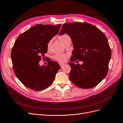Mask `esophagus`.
Here are the masks:
<instances>
[{"mask_svg": "<svg viewBox=\"0 0 123 123\" xmlns=\"http://www.w3.org/2000/svg\"><path fill=\"white\" fill-rule=\"evenodd\" d=\"M59 65H60V67H63V66H64V65H65V64H64V63H59Z\"/></svg>", "mask_w": 123, "mask_h": 123, "instance_id": "obj_1", "label": "esophagus"}]
</instances>
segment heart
Masks as SVG:
<instances>
[{"label":"heart","instance_id":"1","mask_svg":"<svg viewBox=\"0 0 123 123\" xmlns=\"http://www.w3.org/2000/svg\"><path fill=\"white\" fill-rule=\"evenodd\" d=\"M59 39L60 41L64 45L66 42L71 40L70 37L67 34H64L59 36ZM52 43V40H50L47 43V48L48 50H49L51 48V44ZM67 55L65 54H58L54 55L53 56L54 59L58 61H59L60 62H63L65 61Z\"/></svg>","mask_w":123,"mask_h":123}]
</instances>
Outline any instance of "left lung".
Segmentation results:
<instances>
[{
	"instance_id": "left-lung-1",
	"label": "left lung",
	"mask_w": 123,
	"mask_h": 123,
	"mask_svg": "<svg viewBox=\"0 0 123 123\" xmlns=\"http://www.w3.org/2000/svg\"><path fill=\"white\" fill-rule=\"evenodd\" d=\"M71 38L74 50L68 64L71 68L69 78L77 86L83 89L94 87L107 75L111 50L105 35L95 26L85 22L63 25L59 33ZM78 60L83 64L73 62Z\"/></svg>"
}]
</instances>
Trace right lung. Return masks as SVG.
Here are the masks:
<instances>
[{
  "label": "right lung",
  "mask_w": 123,
  "mask_h": 123,
  "mask_svg": "<svg viewBox=\"0 0 123 123\" xmlns=\"http://www.w3.org/2000/svg\"><path fill=\"white\" fill-rule=\"evenodd\" d=\"M61 24H37L19 35L11 51L13 69L17 78L27 88L41 91L51 85L60 66L49 61L47 66L39 65L47 53L48 42L59 31Z\"/></svg>",
  "instance_id": "obj_1"
}]
</instances>
